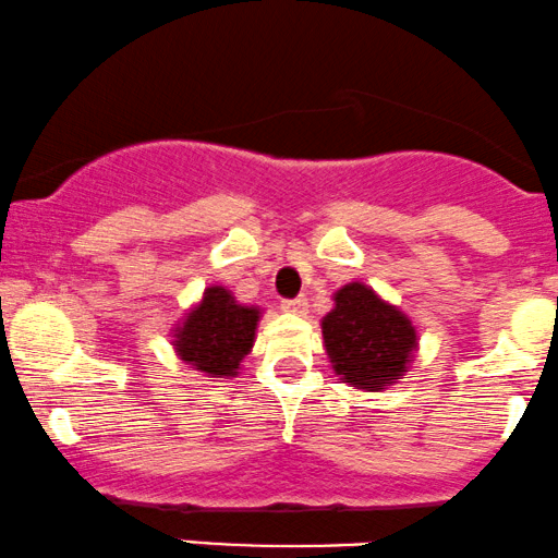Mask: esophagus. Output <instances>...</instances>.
I'll return each instance as SVG.
<instances>
[{
	"instance_id": "1",
	"label": "esophagus",
	"mask_w": 558,
	"mask_h": 558,
	"mask_svg": "<svg viewBox=\"0 0 558 558\" xmlns=\"http://www.w3.org/2000/svg\"><path fill=\"white\" fill-rule=\"evenodd\" d=\"M305 307H307V303H305V298H294V300H281V311H287V313H298V316H303V313H305Z\"/></svg>"
}]
</instances>
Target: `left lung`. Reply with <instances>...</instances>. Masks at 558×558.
Masks as SVG:
<instances>
[{
	"mask_svg": "<svg viewBox=\"0 0 558 558\" xmlns=\"http://www.w3.org/2000/svg\"><path fill=\"white\" fill-rule=\"evenodd\" d=\"M320 329L333 373L365 391L397 384L417 347L412 320L360 281L333 294V311Z\"/></svg>",
	"mask_w": 558,
	"mask_h": 558,
	"instance_id": "left-lung-1",
	"label": "left lung"
}]
</instances>
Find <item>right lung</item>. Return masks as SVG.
Here are the masks:
<instances>
[{
  "label": "right lung",
  "instance_id": "1",
  "mask_svg": "<svg viewBox=\"0 0 558 558\" xmlns=\"http://www.w3.org/2000/svg\"><path fill=\"white\" fill-rule=\"evenodd\" d=\"M258 318V307L240 305L225 287H208L201 303L177 326V355L211 378L238 376L242 357L253 347Z\"/></svg>",
  "mask_w": 558,
  "mask_h": 558
}]
</instances>
